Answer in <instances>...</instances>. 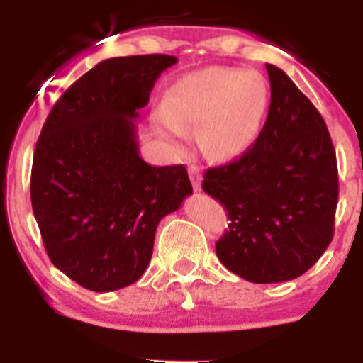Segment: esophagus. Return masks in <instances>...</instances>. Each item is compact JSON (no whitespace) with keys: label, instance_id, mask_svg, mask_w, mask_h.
<instances>
[{"label":"esophagus","instance_id":"esophagus-1","mask_svg":"<svg viewBox=\"0 0 363 363\" xmlns=\"http://www.w3.org/2000/svg\"><path fill=\"white\" fill-rule=\"evenodd\" d=\"M189 179H191L193 189H195V191H200V189H202V181H203L200 167H196V164H191V167H189Z\"/></svg>","mask_w":363,"mask_h":363}]
</instances>
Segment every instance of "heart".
<instances>
[{
    "instance_id": "b5f03b06",
    "label": "heart",
    "mask_w": 363,
    "mask_h": 363,
    "mask_svg": "<svg viewBox=\"0 0 363 363\" xmlns=\"http://www.w3.org/2000/svg\"><path fill=\"white\" fill-rule=\"evenodd\" d=\"M267 104V87L258 77L208 67L172 84L160 123L174 135L200 126V151L208 160L228 161L255 144Z\"/></svg>"
}]
</instances>
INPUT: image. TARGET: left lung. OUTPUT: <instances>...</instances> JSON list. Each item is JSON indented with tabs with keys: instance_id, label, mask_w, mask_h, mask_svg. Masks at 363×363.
Segmentation results:
<instances>
[{
	"instance_id": "1",
	"label": "left lung",
	"mask_w": 363,
	"mask_h": 363,
	"mask_svg": "<svg viewBox=\"0 0 363 363\" xmlns=\"http://www.w3.org/2000/svg\"><path fill=\"white\" fill-rule=\"evenodd\" d=\"M270 107L255 144L202 188L228 211L219 262L250 283H283L320 259L334 235L339 196L334 144L321 113L294 80L267 65Z\"/></svg>"
}]
</instances>
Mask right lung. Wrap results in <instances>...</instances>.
<instances>
[{"instance_id": "1", "label": "right lung", "mask_w": 363, "mask_h": 363, "mask_svg": "<svg viewBox=\"0 0 363 363\" xmlns=\"http://www.w3.org/2000/svg\"><path fill=\"white\" fill-rule=\"evenodd\" d=\"M167 54L111 57L65 91L33 156L31 205L50 262L105 294L140 279L158 223L191 195L184 164L140 158L137 121Z\"/></svg>"}]
</instances>
